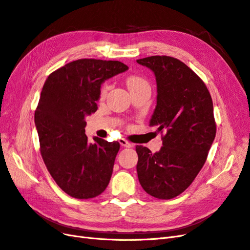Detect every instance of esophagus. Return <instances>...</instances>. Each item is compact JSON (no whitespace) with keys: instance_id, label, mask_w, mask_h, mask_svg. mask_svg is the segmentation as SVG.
<instances>
[{"instance_id":"obj_1","label":"esophagus","mask_w":250,"mask_h":250,"mask_svg":"<svg viewBox=\"0 0 250 250\" xmlns=\"http://www.w3.org/2000/svg\"><path fill=\"white\" fill-rule=\"evenodd\" d=\"M119 143H120V145L122 146V147H125V148H131L132 147V145L130 143H128L126 140H124V139H121L120 141H119Z\"/></svg>"}]
</instances>
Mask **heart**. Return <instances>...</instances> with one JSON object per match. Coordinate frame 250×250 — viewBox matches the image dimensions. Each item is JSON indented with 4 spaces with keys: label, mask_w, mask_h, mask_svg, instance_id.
I'll return each mask as SVG.
<instances>
[{
    "label": "heart",
    "mask_w": 250,
    "mask_h": 250,
    "mask_svg": "<svg viewBox=\"0 0 250 250\" xmlns=\"http://www.w3.org/2000/svg\"><path fill=\"white\" fill-rule=\"evenodd\" d=\"M126 83H127V86H128V88H129L130 92H132V90H134V89H138L140 87L148 85L145 79H143L140 76H137V75H131V76L128 77L126 80ZM109 88H110V85L107 84V83L106 84H104L101 88V93H100L101 97L106 96Z\"/></svg>",
    "instance_id": "1"
}]
</instances>
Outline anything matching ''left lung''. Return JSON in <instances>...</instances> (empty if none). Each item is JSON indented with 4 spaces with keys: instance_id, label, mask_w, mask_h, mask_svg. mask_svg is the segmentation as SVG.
Wrapping results in <instances>:
<instances>
[{
    "instance_id": "1",
    "label": "left lung",
    "mask_w": 250,
    "mask_h": 250,
    "mask_svg": "<svg viewBox=\"0 0 250 250\" xmlns=\"http://www.w3.org/2000/svg\"><path fill=\"white\" fill-rule=\"evenodd\" d=\"M137 62L154 73L156 106L150 126L166 131L160 151L137 146L142 188L158 199L176 197L188 188L207 161L216 135L211 97L190 67L170 56H150Z\"/></svg>"
}]
</instances>
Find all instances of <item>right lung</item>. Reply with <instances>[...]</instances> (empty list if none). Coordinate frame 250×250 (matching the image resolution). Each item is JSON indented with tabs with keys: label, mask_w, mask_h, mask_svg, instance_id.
<instances>
[{
	"label": "right lung",
	"mask_w": 250,
	"mask_h": 250,
	"mask_svg": "<svg viewBox=\"0 0 250 250\" xmlns=\"http://www.w3.org/2000/svg\"><path fill=\"white\" fill-rule=\"evenodd\" d=\"M128 70L113 60L79 59L44 82L34 122L44 165L58 187L78 199L104 192L120 144L85 135V117L97 110L102 83Z\"/></svg>",
	"instance_id": "right-lung-1"
}]
</instances>
